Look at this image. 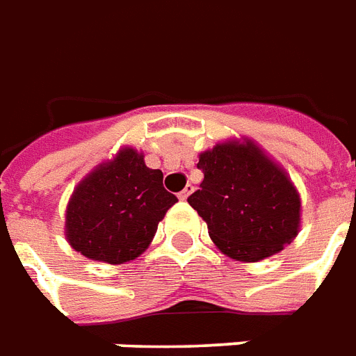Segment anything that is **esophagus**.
<instances>
[{
    "mask_svg": "<svg viewBox=\"0 0 356 356\" xmlns=\"http://www.w3.org/2000/svg\"><path fill=\"white\" fill-rule=\"evenodd\" d=\"M192 192H194V186H192V184H188V186H186L183 192H179V200L186 201L190 197V194H192Z\"/></svg>",
    "mask_w": 356,
    "mask_h": 356,
    "instance_id": "34e87169",
    "label": "esophagus"
}]
</instances>
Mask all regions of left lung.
Masks as SVG:
<instances>
[{
    "label": "left lung",
    "instance_id": "1",
    "mask_svg": "<svg viewBox=\"0 0 356 356\" xmlns=\"http://www.w3.org/2000/svg\"><path fill=\"white\" fill-rule=\"evenodd\" d=\"M200 190L188 197L229 259L281 253L301 229V195L286 170L254 140L229 138L200 153Z\"/></svg>",
    "mask_w": 356,
    "mask_h": 356
}]
</instances>
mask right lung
<instances>
[{"label": "right lung", "mask_w": 356, "mask_h": 356, "mask_svg": "<svg viewBox=\"0 0 356 356\" xmlns=\"http://www.w3.org/2000/svg\"><path fill=\"white\" fill-rule=\"evenodd\" d=\"M175 203L177 197L162 186L161 170L145 166L142 151L123 145L74 188L64 234L86 259L123 264L149 248L159 222Z\"/></svg>", "instance_id": "right-lung-1"}]
</instances>
